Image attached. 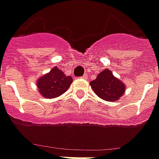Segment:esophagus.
<instances>
[{"mask_svg": "<svg viewBox=\"0 0 159 159\" xmlns=\"http://www.w3.org/2000/svg\"><path fill=\"white\" fill-rule=\"evenodd\" d=\"M86 77H87V75H86V74H84L83 76H82V78H84V79H86Z\"/></svg>", "mask_w": 159, "mask_h": 159, "instance_id": "obj_1", "label": "esophagus"}]
</instances>
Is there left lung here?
Segmentation results:
<instances>
[{"instance_id": "left-lung-1", "label": "left lung", "mask_w": 159, "mask_h": 159, "mask_svg": "<svg viewBox=\"0 0 159 159\" xmlns=\"http://www.w3.org/2000/svg\"><path fill=\"white\" fill-rule=\"evenodd\" d=\"M90 86L98 96L107 101H117L125 92V85L113 76L111 70L105 69L90 82Z\"/></svg>"}]
</instances>
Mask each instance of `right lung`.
Segmentation results:
<instances>
[{"label": "right lung", "mask_w": 159, "mask_h": 159, "mask_svg": "<svg viewBox=\"0 0 159 159\" xmlns=\"http://www.w3.org/2000/svg\"><path fill=\"white\" fill-rule=\"evenodd\" d=\"M72 81L71 76H66L61 70L55 67L48 74L38 80L37 86L44 98H53L68 90Z\"/></svg>", "instance_id": "right-lung-1"}]
</instances>
